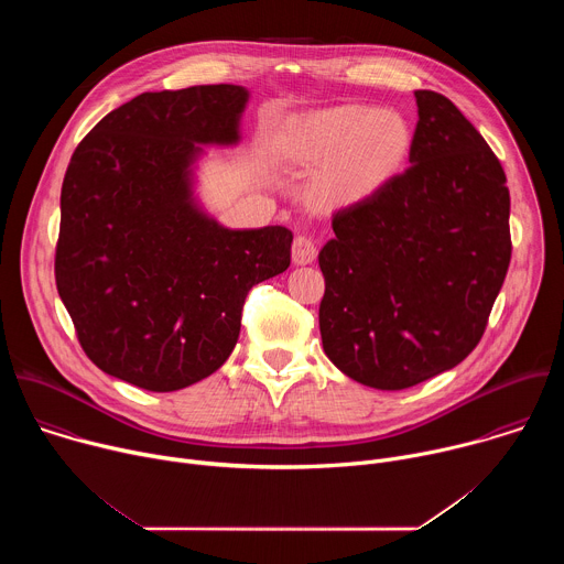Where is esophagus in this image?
<instances>
[{"label":"esophagus","mask_w":564,"mask_h":564,"mask_svg":"<svg viewBox=\"0 0 564 564\" xmlns=\"http://www.w3.org/2000/svg\"><path fill=\"white\" fill-rule=\"evenodd\" d=\"M316 259V243L310 236H296L292 243V261L296 265H310Z\"/></svg>","instance_id":"34e87169"}]
</instances>
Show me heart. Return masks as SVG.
<instances>
[{"mask_svg": "<svg viewBox=\"0 0 564 564\" xmlns=\"http://www.w3.org/2000/svg\"><path fill=\"white\" fill-rule=\"evenodd\" d=\"M413 149L411 122L392 109L337 105L296 118L283 151L296 165H318L310 181L316 205L344 209L375 196L404 167Z\"/></svg>", "mask_w": 564, "mask_h": 564, "instance_id": "1", "label": "heart"}]
</instances>
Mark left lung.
<instances>
[{"mask_svg":"<svg viewBox=\"0 0 564 564\" xmlns=\"http://www.w3.org/2000/svg\"><path fill=\"white\" fill-rule=\"evenodd\" d=\"M411 167L333 218L321 341L350 379L401 390L464 361L511 263L498 155L442 94L415 91Z\"/></svg>","mask_w":564,"mask_h":564,"instance_id":"8db88e82","label":"left lung"}]
</instances>
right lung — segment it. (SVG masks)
<instances>
[{
	"label": "right lung",
	"mask_w": 564,
	"mask_h": 564,
	"mask_svg": "<svg viewBox=\"0 0 564 564\" xmlns=\"http://www.w3.org/2000/svg\"><path fill=\"white\" fill-rule=\"evenodd\" d=\"M248 91L140 94L70 155L55 285L87 357L151 392L187 388L231 355L248 292L290 265L292 231L227 229L194 198L198 144L238 140Z\"/></svg>",
	"instance_id": "obj_1"
}]
</instances>
